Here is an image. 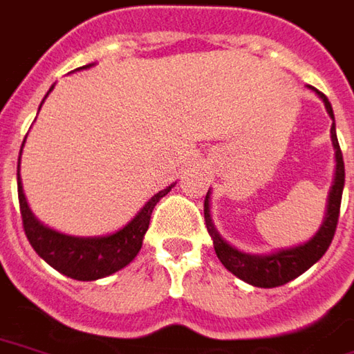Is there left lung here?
I'll return each mask as SVG.
<instances>
[{
  "instance_id": "left-lung-1",
  "label": "left lung",
  "mask_w": 354,
  "mask_h": 354,
  "mask_svg": "<svg viewBox=\"0 0 354 354\" xmlns=\"http://www.w3.org/2000/svg\"><path fill=\"white\" fill-rule=\"evenodd\" d=\"M315 93L322 97L324 105H326L327 113L333 118V109L331 103L327 101V97L322 91L315 89ZM331 142L335 148V160H337V167H335V181L329 193V203H327V214L324 220V226L319 227V232L315 234L310 241H306L304 245L298 248L282 249L271 255H248L241 253L238 249H234L230 243L220 238V234L216 232L214 224L210 220V205H208V194L205 201V222L208 234L214 239V251L218 259L222 261V265L227 271L234 272L238 279L249 282L253 286H261V288H274V286H282L286 282H290L296 277H300L306 272L315 261L324 257V253L329 248L331 239L335 236L339 222V208H341V194H343V185H345V163H343V153L339 148L337 134H335V122L331 124Z\"/></svg>"
}]
</instances>
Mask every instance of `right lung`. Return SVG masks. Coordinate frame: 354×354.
<instances>
[{"instance_id": "1", "label": "right lung", "mask_w": 354, "mask_h": 354, "mask_svg": "<svg viewBox=\"0 0 354 354\" xmlns=\"http://www.w3.org/2000/svg\"><path fill=\"white\" fill-rule=\"evenodd\" d=\"M19 160H21V153H19ZM171 187L153 194L148 205L134 216V220L128 222L127 226L115 234L105 236V238H72V236H66V234L42 226L32 216L25 193H23L19 165H17L19 208H21L23 227H25L28 243L50 267H54L58 272L75 281H97L127 267L128 263L138 255L142 248V239L148 232L153 206L160 203L161 196H165L171 191Z\"/></svg>"}]
</instances>
